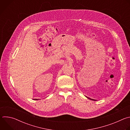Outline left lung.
Instances as JSON below:
<instances>
[{
  "label": "left lung",
  "mask_w": 130,
  "mask_h": 130,
  "mask_svg": "<svg viewBox=\"0 0 130 130\" xmlns=\"http://www.w3.org/2000/svg\"><path fill=\"white\" fill-rule=\"evenodd\" d=\"M88 99H90V100H94V101H96V100H95V99H91V98H88V97H87Z\"/></svg>",
  "instance_id": "left-lung-1"
}]
</instances>
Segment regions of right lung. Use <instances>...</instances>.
I'll list each match as a JSON object with an SVG mask.
<instances>
[{"instance_id":"1","label":"right lung","mask_w":130,"mask_h":130,"mask_svg":"<svg viewBox=\"0 0 130 130\" xmlns=\"http://www.w3.org/2000/svg\"><path fill=\"white\" fill-rule=\"evenodd\" d=\"M33 100H39V99H34Z\"/></svg>"}]
</instances>
